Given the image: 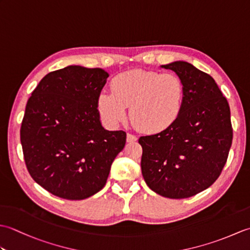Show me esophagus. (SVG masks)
<instances>
[{
    "label": "esophagus",
    "instance_id": "34e87169",
    "mask_svg": "<svg viewBox=\"0 0 250 250\" xmlns=\"http://www.w3.org/2000/svg\"><path fill=\"white\" fill-rule=\"evenodd\" d=\"M136 141H137V137L135 135L130 134V133H128V135H126V142L128 143H134Z\"/></svg>",
    "mask_w": 250,
    "mask_h": 250
}]
</instances>
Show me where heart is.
<instances>
[{"mask_svg":"<svg viewBox=\"0 0 250 250\" xmlns=\"http://www.w3.org/2000/svg\"><path fill=\"white\" fill-rule=\"evenodd\" d=\"M185 102V87L177 75L132 70L111 81V91L103 90L98 97V109L109 125H117L130 117L140 130L160 133L178 120Z\"/></svg>","mask_w":250,"mask_h":250,"instance_id":"heart-1","label":"heart"}]
</instances>
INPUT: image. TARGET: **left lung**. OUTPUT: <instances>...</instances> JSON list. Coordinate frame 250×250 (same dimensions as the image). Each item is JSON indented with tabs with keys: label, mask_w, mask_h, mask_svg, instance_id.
<instances>
[{
	"label": "left lung",
	"mask_w": 250,
	"mask_h": 250,
	"mask_svg": "<svg viewBox=\"0 0 250 250\" xmlns=\"http://www.w3.org/2000/svg\"><path fill=\"white\" fill-rule=\"evenodd\" d=\"M185 87L182 115L166 131L142 136V174L148 187L169 199H185L213 185L232 144L230 107L214 78L191 63L175 61Z\"/></svg>",
	"instance_id": "8db88e82"
}]
</instances>
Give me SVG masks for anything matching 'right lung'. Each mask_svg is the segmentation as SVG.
Instances as JSON below:
<instances>
[{"instance_id": "right-lung-1", "label": "right lung", "mask_w": 250, "mask_h": 250, "mask_svg": "<svg viewBox=\"0 0 250 250\" xmlns=\"http://www.w3.org/2000/svg\"><path fill=\"white\" fill-rule=\"evenodd\" d=\"M109 74L68 65L47 74L32 92L20 129L25 166L54 195L83 200L102 189L124 149L125 131L101 124L98 97Z\"/></svg>"}]
</instances>
